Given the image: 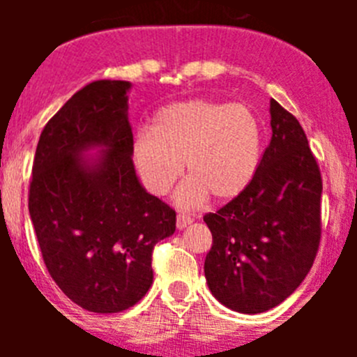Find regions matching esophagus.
I'll return each instance as SVG.
<instances>
[{"label": "esophagus", "mask_w": 357, "mask_h": 357, "mask_svg": "<svg viewBox=\"0 0 357 357\" xmlns=\"http://www.w3.org/2000/svg\"><path fill=\"white\" fill-rule=\"evenodd\" d=\"M191 222H193V218L191 216H185V214H178L176 216V229H185L188 225H191Z\"/></svg>", "instance_id": "1"}]
</instances>
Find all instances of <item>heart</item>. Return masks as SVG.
Instances as JSON below:
<instances>
[{
  "label": "heart",
  "mask_w": 357,
  "mask_h": 357,
  "mask_svg": "<svg viewBox=\"0 0 357 357\" xmlns=\"http://www.w3.org/2000/svg\"><path fill=\"white\" fill-rule=\"evenodd\" d=\"M263 155V125L245 103L195 98L166 105L153 116L150 130L132 143V160L144 188L162 197L182 175L189 181L176 200L193 207L209 197L238 198L254 182Z\"/></svg>",
  "instance_id": "1"
}]
</instances>
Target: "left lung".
<instances>
[{
  "label": "left lung",
  "mask_w": 357,
  "mask_h": 357,
  "mask_svg": "<svg viewBox=\"0 0 357 357\" xmlns=\"http://www.w3.org/2000/svg\"><path fill=\"white\" fill-rule=\"evenodd\" d=\"M272 141L254 182L204 222L213 234L204 272L211 293L238 313H264L309 273L321 238V175L304 128L270 100Z\"/></svg>",
  "instance_id": "8db88e82"
}]
</instances>
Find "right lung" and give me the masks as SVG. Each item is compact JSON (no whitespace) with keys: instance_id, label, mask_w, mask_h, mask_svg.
<instances>
[{"instance_id":"obj_1","label":"right lung","mask_w":357,"mask_h":357,"mask_svg":"<svg viewBox=\"0 0 357 357\" xmlns=\"http://www.w3.org/2000/svg\"><path fill=\"white\" fill-rule=\"evenodd\" d=\"M125 80L82 87L46 123L31 168L28 211L56 286L91 313H119L153 282L151 252L175 232V211L144 191L132 162ZM106 151L94 165L79 155Z\"/></svg>"}]
</instances>
